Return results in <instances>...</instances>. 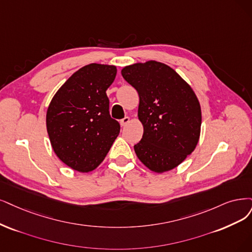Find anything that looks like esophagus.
Masks as SVG:
<instances>
[{
	"mask_svg": "<svg viewBox=\"0 0 252 252\" xmlns=\"http://www.w3.org/2000/svg\"><path fill=\"white\" fill-rule=\"evenodd\" d=\"M128 123H129V117H125L120 120L121 126H126V125H128Z\"/></svg>",
	"mask_w": 252,
	"mask_h": 252,
	"instance_id": "esophagus-1",
	"label": "esophagus"
}]
</instances>
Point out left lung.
Returning a JSON list of instances; mask_svg holds the SVG:
<instances>
[{
	"mask_svg": "<svg viewBox=\"0 0 252 252\" xmlns=\"http://www.w3.org/2000/svg\"><path fill=\"white\" fill-rule=\"evenodd\" d=\"M121 74L139 94L143 136L134 145L138 159L158 173L175 168L199 140L201 109L196 94L178 72L158 61L128 65Z\"/></svg>",
	"mask_w": 252,
	"mask_h": 252,
	"instance_id": "obj_1",
	"label": "left lung"
}]
</instances>
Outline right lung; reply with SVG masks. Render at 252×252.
<instances>
[{
  "label": "right lung",
  "instance_id": "right-lung-1",
  "mask_svg": "<svg viewBox=\"0 0 252 252\" xmlns=\"http://www.w3.org/2000/svg\"><path fill=\"white\" fill-rule=\"evenodd\" d=\"M114 65L91 63L56 92L46 111V129L59 159L79 172L94 170L119 135L111 118L106 90L116 77Z\"/></svg>",
  "mask_w": 252,
  "mask_h": 252
}]
</instances>
